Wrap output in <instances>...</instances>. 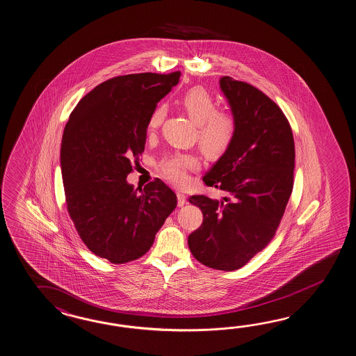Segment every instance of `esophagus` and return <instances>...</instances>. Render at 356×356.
<instances>
[{"label": "esophagus", "instance_id": "esophagus-1", "mask_svg": "<svg viewBox=\"0 0 356 356\" xmlns=\"http://www.w3.org/2000/svg\"><path fill=\"white\" fill-rule=\"evenodd\" d=\"M176 195H177V206H184V204L186 203V197H185L182 193H180V191H179Z\"/></svg>", "mask_w": 356, "mask_h": 356}]
</instances>
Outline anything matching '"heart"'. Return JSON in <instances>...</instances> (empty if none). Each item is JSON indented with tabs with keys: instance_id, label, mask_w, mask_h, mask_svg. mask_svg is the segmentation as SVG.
<instances>
[{
	"instance_id": "1",
	"label": "heart",
	"mask_w": 356,
	"mask_h": 356,
	"mask_svg": "<svg viewBox=\"0 0 356 356\" xmlns=\"http://www.w3.org/2000/svg\"><path fill=\"white\" fill-rule=\"evenodd\" d=\"M182 107L191 121L197 125V143L208 156H220L229 149L236 133V122L227 111L217 110L211 93L204 88L189 89L181 99ZM165 104H159L150 113L148 131L154 133L166 118ZM159 172L167 181L184 186L189 181L190 172L200 168L199 159L188 153H174L159 162Z\"/></svg>"
}]
</instances>
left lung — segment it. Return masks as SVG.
Here are the masks:
<instances>
[{"label": "left lung", "instance_id": "1", "mask_svg": "<svg viewBox=\"0 0 356 356\" xmlns=\"http://www.w3.org/2000/svg\"><path fill=\"white\" fill-rule=\"evenodd\" d=\"M236 122L229 149L203 177L225 193L221 200L193 195L203 223L188 245L209 268L245 266L276 235L293 193L295 144L282 110L258 88L229 76L220 80Z\"/></svg>", "mask_w": 356, "mask_h": 356}]
</instances>
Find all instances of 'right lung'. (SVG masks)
Listing matches in <instances>:
<instances>
[{"label":"right lung","instance_id":"add662e5","mask_svg":"<svg viewBox=\"0 0 356 356\" xmlns=\"http://www.w3.org/2000/svg\"><path fill=\"white\" fill-rule=\"evenodd\" d=\"M180 75L142 72L106 80L80 99L63 130L67 212L88 249L113 264L147 253L177 204L162 180L138 193L127 177L144 152L150 113Z\"/></svg>","mask_w":356,"mask_h":356}]
</instances>
